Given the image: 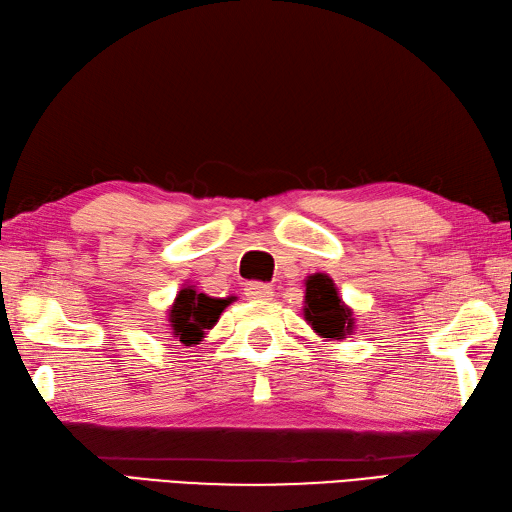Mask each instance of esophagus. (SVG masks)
<instances>
[{
	"mask_svg": "<svg viewBox=\"0 0 512 512\" xmlns=\"http://www.w3.org/2000/svg\"><path fill=\"white\" fill-rule=\"evenodd\" d=\"M245 295L247 299H256V302H267V299L273 297V289L271 284L265 282H249L245 286Z\"/></svg>",
	"mask_w": 512,
	"mask_h": 512,
	"instance_id": "1",
	"label": "esophagus"
}]
</instances>
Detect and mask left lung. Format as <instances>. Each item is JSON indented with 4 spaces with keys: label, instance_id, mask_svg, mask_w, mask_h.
<instances>
[{
    "label": "left lung",
    "instance_id": "obj_1",
    "mask_svg": "<svg viewBox=\"0 0 512 512\" xmlns=\"http://www.w3.org/2000/svg\"><path fill=\"white\" fill-rule=\"evenodd\" d=\"M304 319L321 339H345L354 330L352 310L343 304L339 291L326 273H315L306 280Z\"/></svg>",
    "mask_w": 512,
    "mask_h": 512
}]
</instances>
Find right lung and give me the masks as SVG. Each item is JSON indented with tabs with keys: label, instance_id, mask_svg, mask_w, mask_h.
I'll return each mask as SVG.
<instances>
[{
	"label": "right lung",
	"instance_id": "obj_1",
	"mask_svg": "<svg viewBox=\"0 0 512 512\" xmlns=\"http://www.w3.org/2000/svg\"><path fill=\"white\" fill-rule=\"evenodd\" d=\"M230 299L208 297L197 293L193 286H184L176 295V302L169 308V326L173 336L184 345H197L219 321V315L226 310Z\"/></svg>",
	"mask_w": 512,
	"mask_h": 512
}]
</instances>
